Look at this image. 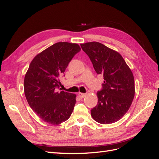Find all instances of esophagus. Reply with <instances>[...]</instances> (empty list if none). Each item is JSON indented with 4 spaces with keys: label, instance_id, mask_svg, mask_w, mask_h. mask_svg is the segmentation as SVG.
<instances>
[{
    "label": "esophagus",
    "instance_id": "1",
    "mask_svg": "<svg viewBox=\"0 0 159 159\" xmlns=\"http://www.w3.org/2000/svg\"><path fill=\"white\" fill-rule=\"evenodd\" d=\"M78 95H79V97L80 98H85L86 95H87V94L86 93H78Z\"/></svg>",
    "mask_w": 159,
    "mask_h": 159
}]
</instances>
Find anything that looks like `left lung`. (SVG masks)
Masks as SVG:
<instances>
[{
  "instance_id": "obj_1",
  "label": "left lung",
  "mask_w": 159,
  "mask_h": 159,
  "mask_svg": "<svg viewBox=\"0 0 159 159\" xmlns=\"http://www.w3.org/2000/svg\"><path fill=\"white\" fill-rule=\"evenodd\" d=\"M98 74L103 75L102 89L98 91V104L91 110L95 121L110 124L125 114L134 96V80L131 69L121 55L98 42L81 44Z\"/></svg>"
}]
</instances>
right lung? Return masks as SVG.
I'll return each mask as SVG.
<instances>
[{
    "label": "right lung",
    "mask_w": 159,
    "mask_h": 159,
    "mask_svg": "<svg viewBox=\"0 0 159 159\" xmlns=\"http://www.w3.org/2000/svg\"><path fill=\"white\" fill-rule=\"evenodd\" d=\"M81 50L78 44L57 42L37 54L29 66L24 89L30 107L42 121L59 125L70 117L76 95L61 91L60 78L70 61Z\"/></svg>",
    "instance_id": "1"
}]
</instances>
